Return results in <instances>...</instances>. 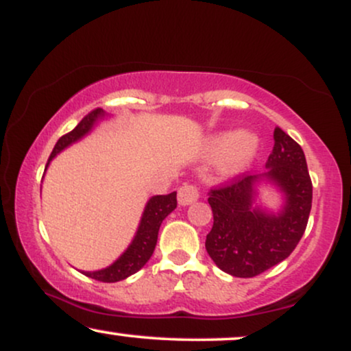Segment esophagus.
Listing matches in <instances>:
<instances>
[{
  "label": "esophagus",
  "mask_w": 351,
  "mask_h": 351,
  "mask_svg": "<svg viewBox=\"0 0 351 351\" xmlns=\"http://www.w3.org/2000/svg\"><path fill=\"white\" fill-rule=\"evenodd\" d=\"M197 197H199V191H197V188L193 186V184H183V186L178 189L180 206L193 204L194 201H197Z\"/></svg>",
  "instance_id": "obj_1"
}]
</instances>
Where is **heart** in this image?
Returning a JSON list of instances; mask_svg holds the SVG:
<instances>
[{
  "label": "heart",
  "mask_w": 351,
  "mask_h": 351,
  "mask_svg": "<svg viewBox=\"0 0 351 351\" xmlns=\"http://www.w3.org/2000/svg\"><path fill=\"white\" fill-rule=\"evenodd\" d=\"M260 152V137L253 130H221L208 135L202 142V155L216 160L217 171L235 176L250 167Z\"/></svg>",
  "instance_id": "1"
}]
</instances>
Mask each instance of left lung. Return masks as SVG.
Here are the masks:
<instances>
[{"mask_svg":"<svg viewBox=\"0 0 351 351\" xmlns=\"http://www.w3.org/2000/svg\"><path fill=\"white\" fill-rule=\"evenodd\" d=\"M273 137L267 171L209 193L214 223L206 250L222 271L235 278H253L288 258L311 214L312 183L301 145L280 128ZM267 186L280 194L278 210L261 202V189Z\"/></svg>","mask_w":351,"mask_h":351,"instance_id":"left-lung-1","label":"left lung"}]
</instances>
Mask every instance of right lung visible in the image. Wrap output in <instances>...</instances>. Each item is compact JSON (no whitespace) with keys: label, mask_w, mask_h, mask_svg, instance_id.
Returning <instances> with one entry per match:
<instances>
[{"label":"right lung","mask_w":351,"mask_h":351,"mask_svg":"<svg viewBox=\"0 0 351 351\" xmlns=\"http://www.w3.org/2000/svg\"><path fill=\"white\" fill-rule=\"evenodd\" d=\"M109 114L104 109H95L88 116H84L82 121L78 122V125L71 132L65 134L63 137L58 138V142L55 143L52 154L45 167L47 171L49 165L52 160L57 157L60 152L69 149L70 145L82 141L83 137H86L88 134L93 132V129L99 124L101 121L109 119ZM176 209V191L170 194H157V196H152L147 201L145 208H143L141 222H138L137 230L132 242L129 243V247L112 261L111 265L106 268L95 269V271H82L84 276L93 278V280H98L103 282H116L122 281L125 278H129L130 274L137 273L138 269L143 268V265L150 260L152 253L155 250V245H157L158 239V230L165 217L168 214L173 213Z\"/></svg>","instance_id":"right-lung-1"}]
</instances>
